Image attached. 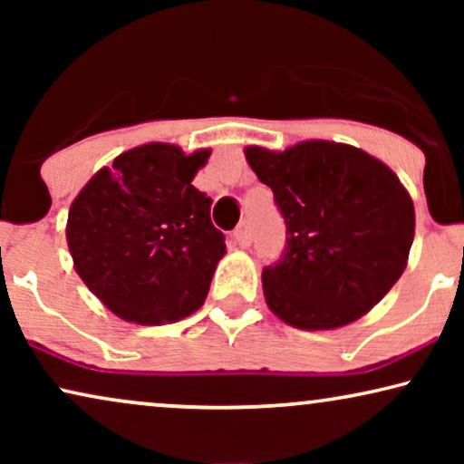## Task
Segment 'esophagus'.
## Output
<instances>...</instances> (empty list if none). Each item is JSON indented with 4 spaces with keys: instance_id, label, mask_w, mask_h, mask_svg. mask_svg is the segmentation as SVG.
Listing matches in <instances>:
<instances>
[{
    "instance_id": "esophagus-1",
    "label": "esophagus",
    "mask_w": 464,
    "mask_h": 464,
    "mask_svg": "<svg viewBox=\"0 0 464 464\" xmlns=\"http://www.w3.org/2000/svg\"><path fill=\"white\" fill-rule=\"evenodd\" d=\"M234 240H237L240 246L251 245V230H249V224H246V221H243V224L234 230Z\"/></svg>"
}]
</instances>
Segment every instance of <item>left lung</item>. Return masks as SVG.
Wrapping results in <instances>:
<instances>
[{"instance_id":"left-lung-1","label":"left lung","mask_w":464,"mask_h":464,"mask_svg":"<svg viewBox=\"0 0 464 464\" xmlns=\"http://www.w3.org/2000/svg\"><path fill=\"white\" fill-rule=\"evenodd\" d=\"M245 158L272 192L287 251L266 268V304L304 332L351 325L392 289L408 266L416 213L382 160L354 145L310 139L275 151L246 145Z\"/></svg>"}]
</instances>
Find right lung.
Wrapping results in <instances>:
<instances>
[{
    "label": "right lung",
    "instance_id": "add662e5",
    "mask_svg": "<svg viewBox=\"0 0 464 464\" xmlns=\"http://www.w3.org/2000/svg\"><path fill=\"white\" fill-rule=\"evenodd\" d=\"M208 156V148L137 145L99 169L69 207L73 268L120 319L164 325L205 304L226 256L211 198L192 186Z\"/></svg>",
    "mask_w": 464,
    "mask_h": 464
}]
</instances>
